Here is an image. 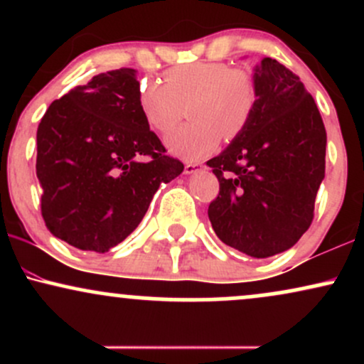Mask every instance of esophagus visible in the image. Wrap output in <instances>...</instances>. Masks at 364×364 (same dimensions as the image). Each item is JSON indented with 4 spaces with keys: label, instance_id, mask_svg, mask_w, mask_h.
I'll use <instances>...</instances> for the list:
<instances>
[{
    "label": "esophagus",
    "instance_id": "1",
    "mask_svg": "<svg viewBox=\"0 0 364 364\" xmlns=\"http://www.w3.org/2000/svg\"><path fill=\"white\" fill-rule=\"evenodd\" d=\"M203 164L202 162H186L185 164V174H193L196 171H202Z\"/></svg>",
    "mask_w": 364,
    "mask_h": 364
}]
</instances>
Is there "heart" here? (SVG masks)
<instances>
[{"label": "heart", "mask_w": 364, "mask_h": 364, "mask_svg": "<svg viewBox=\"0 0 364 364\" xmlns=\"http://www.w3.org/2000/svg\"><path fill=\"white\" fill-rule=\"evenodd\" d=\"M164 82L139 85V109L159 133L169 132L190 104V123L166 136L169 152L183 159H202L217 147L220 136L232 140L252 123L258 87L252 73L220 61H195L169 68Z\"/></svg>", "instance_id": "1"}]
</instances>
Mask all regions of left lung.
<instances>
[{
    "instance_id": "8db88e82",
    "label": "left lung",
    "mask_w": 364,
    "mask_h": 364,
    "mask_svg": "<svg viewBox=\"0 0 364 364\" xmlns=\"http://www.w3.org/2000/svg\"><path fill=\"white\" fill-rule=\"evenodd\" d=\"M250 127L207 161L219 179L208 205L217 237L255 258L286 252L310 228L325 178L323 121L298 75L263 58Z\"/></svg>"
}]
</instances>
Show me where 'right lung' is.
Masks as SVG:
<instances>
[{
	"label": "right lung",
	"instance_id": "right-lung-1",
	"mask_svg": "<svg viewBox=\"0 0 364 364\" xmlns=\"http://www.w3.org/2000/svg\"><path fill=\"white\" fill-rule=\"evenodd\" d=\"M139 85L132 68L95 75L54 101L37 128L44 223L78 250L104 253L121 243L159 186L185 169L150 132Z\"/></svg>",
	"mask_w": 364,
	"mask_h": 364
}]
</instances>
